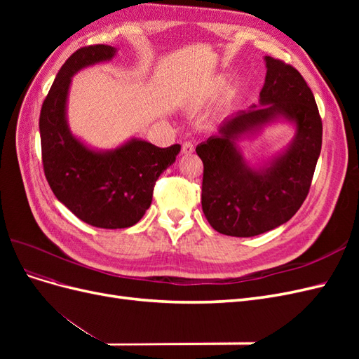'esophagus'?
Here are the masks:
<instances>
[{
  "instance_id": "34e87169",
  "label": "esophagus",
  "mask_w": 359,
  "mask_h": 359,
  "mask_svg": "<svg viewBox=\"0 0 359 359\" xmlns=\"http://www.w3.org/2000/svg\"><path fill=\"white\" fill-rule=\"evenodd\" d=\"M193 151H194V145L191 142H184L182 144V154L189 156V154L193 153Z\"/></svg>"
}]
</instances>
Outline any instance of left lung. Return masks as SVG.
<instances>
[{
  "label": "left lung",
  "mask_w": 359,
  "mask_h": 359,
  "mask_svg": "<svg viewBox=\"0 0 359 359\" xmlns=\"http://www.w3.org/2000/svg\"><path fill=\"white\" fill-rule=\"evenodd\" d=\"M265 61L260 106L227 119L219 136L196 147L203 163L202 210L223 235L255 236L290 220L307 198L320 154L322 119L310 86L290 64L273 57ZM277 116L296 121V140L266 168L250 170L234 142Z\"/></svg>",
  "instance_id": "8db88e82"
}]
</instances>
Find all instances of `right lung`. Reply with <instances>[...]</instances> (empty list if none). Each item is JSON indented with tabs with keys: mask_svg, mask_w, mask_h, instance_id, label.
<instances>
[{
	"mask_svg": "<svg viewBox=\"0 0 359 359\" xmlns=\"http://www.w3.org/2000/svg\"><path fill=\"white\" fill-rule=\"evenodd\" d=\"M114 55L115 48L107 45L72 53L41 104L39 123L43 170L53 194L78 219L102 229H123L142 219L160 173L181 149L178 144L158 148L132 139L114 151L95 153L72 136L66 121L72 76Z\"/></svg>",
	"mask_w": 359,
	"mask_h": 359,
	"instance_id": "obj_1",
	"label": "right lung"
}]
</instances>
